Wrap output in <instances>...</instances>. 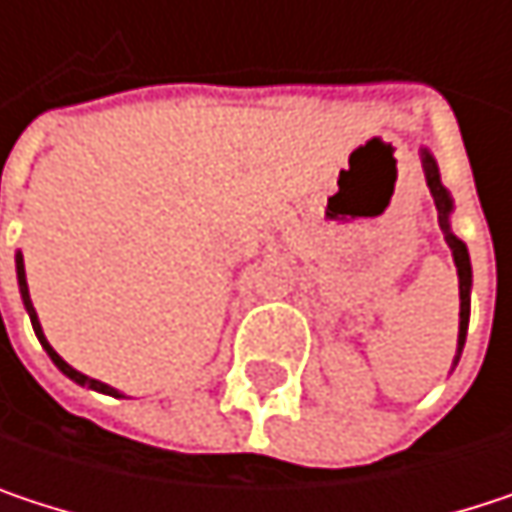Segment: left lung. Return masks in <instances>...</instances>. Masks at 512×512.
Here are the masks:
<instances>
[{
    "label": "left lung",
    "instance_id": "left-lung-1",
    "mask_svg": "<svg viewBox=\"0 0 512 512\" xmlns=\"http://www.w3.org/2000/svg\"><path fill=\"white\" fill-rule=\"evenodd\" d=\"M421 165H424V177H427V186H430V195L436 201V210H439V225L445 231V243L451 246V255L457 263V275H460V335H457V356H454V367L462 356V347H465V332H468V314H471V260H468V249L460 237L451 231V213H454V201H451V192L442 186V177H439V165L433 154L427 148H421Z\"/></svg>",
    "mask_w": 512,
    "mask_h": 512
}]
</instances>
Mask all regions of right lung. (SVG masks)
<instances>
[{"instance_id": "right-lung-1", "label": "right lung", "mask_w": 512, "mask_h": 512, "mask_svg": "<svg viewBox=\"0 0 512 512\" xmlns=\"http://www.w3.org/2000/svg\"><path fill=\"white\" fill-rule=\"evenodd\" d=\"M14 263H17V284H20V296H23V305H26V311H29V320H32V329H35V335H38L41 347L47 350V356L52 358V364H55V367H58V370L67 376V379H73L76 385H88V388H94V391H100V394H109V397H124L118 388H112V385H106V382H100V379H91V376H85V373H79L76 367H70L64 358L52 350L50 341H47V335H44V329H41L38 311H35V305H32V296H29V284H26V266H23V255H20V252H17V257H14Z\"/></svg>"}]
</instances>
